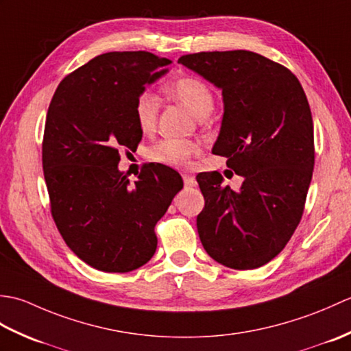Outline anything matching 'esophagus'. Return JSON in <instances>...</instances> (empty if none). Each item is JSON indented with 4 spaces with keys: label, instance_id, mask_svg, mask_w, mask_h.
<instances>
[{
    "label": "esophagus",
    "instance_id": "obj_1",
    "mask_svg": "<svg viewBox=\"0 0 351 351\" xmlns=\"http://www.w3.org/2000/svg\"><path fill=\"white\" fill-rule=\"evenodd\" d=\"M182 180H184V185H185V187H193V185L196 184L195 176L189 175V173H184V175H182Z\"/></svg>",
    "mask_w": 351,
    "mask_h": 351
}]
</instances>
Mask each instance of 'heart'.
Segmentation results:
<instances>
[{
	"instance_id": "heart-1",
	"label": "heart",
	"mask_w": 351,
	"mask_h": 351,
	"mask_svg": "<svg viewBox=\"0 0 351 351\" xmlns=\"http://www.w3.org/2000/svg\"><path fill=\"white\" fill-rule=\"evenodd\" d=\"M167 90L199 119L210 114L214 107L211 87L200 78L182 77L171 83ZM134 113H136L140 130L151 131L155 126L156 113H158V98L152 92L140 93L134 106ZM197 151L199 146L190 140L166 138L152 147L151 156L155 161L167 164V166L182 167Z\"/></svg>"
}]
</instances>
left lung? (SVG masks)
Masks as SVG:
<instances>
[{"mask_svg": "<svg viewBox=\"0 0 351 351\" xmlns=\"http://www.w3.org/2000/svg\"><path fill=\"white\" fill-rule=\"evenodd\" d=\"M178 63L210 81L223 95L213 154L244 178L223 187L219 171L197 175L205 208L197 232L214 261L252 270L278 256L299 226L314 170V123L293 72L256 52L213 51Z\"/></svg>", "mask_w": 351, "mask_h": 351, "instance_id": "1", "label": "left lung"}]
</instances>
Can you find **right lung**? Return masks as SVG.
<instances>
[{
  "mask_svg": "<svg viewBox=\"0 0 351 351\" xmlns=\"http://www.w3.org/2000/svg\"><path fill=\"white\" fill-rule=\"evenodd\" d=\"M167 64L146 51L107 52L64 77L51 99L42 143L51 214L69 249L96 270L146 264L156 221L184 185L162 164H147L134 185L117 167L119 151H136L143 136L136 99Z\"/></svg>",
  "mask_w": 351,
  "mask_h": 351,
  "instance_id": "add662e5",
  "label": "right lung"
}]
</instances>
